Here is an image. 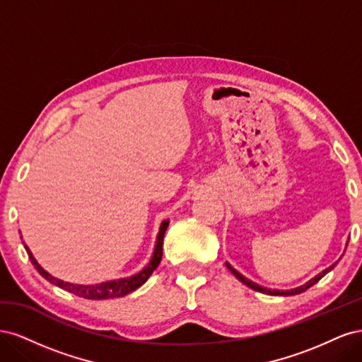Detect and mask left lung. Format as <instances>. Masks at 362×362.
Returning <instances> with one entry per match:
<instances>
[{
	"label": "left lung",
	"mask_w": 362,
	"mask_h": 362,
	"mask_svg": "<svg viewBox=\"0 0 362 362\" xmlns=\"http://www.w3.org/2000/svg\"><path fill=\"white\" fill-rule=\"evenodd\" d=\"M347 245H349V240H347V242H346V247H347ZM343 258V255L341 257H339L338 258V261L339 259H341ZM338 261H335L334 262V264L332 266H329V267H327V269H325L323 272H320L319 273V275H317V276H314L313 279H310L308 282H305L303 284V286H300V287H296V288H291V290H272V288H266V287H262V286H258V284L257 282H254V281H250V279H247L246 276H243L242 275V273H240V272H237L231 264H229V262L226 261L225 262V264H226V267L229 269V270H231V273H233V275L240 281V282H243L245 284V286H247L249 288H252V290H255V291H259V293H264V294H270V296H294V294H300V293H303L305 290H308L310 287H313L314 286V284H317V282H319L325 275H326V273H329L337 264H338Z\"/></svg>",
	"instance_id": "obj_1"
}]
</instances>
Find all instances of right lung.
Segmentation results:
<instances>
[{
	"label": "right lung",
	"instance_id": "right-lung-1",
	"mask_svg": "<svg viewBox=\"0 0 362 362\" xmlns=\"http://www.w3.org/2000/svg\"><path fill=\"white\" fill-rule=\"evenodd\" d=\"M168 226H169V218H168V221L161 222L158 234H157V240H156L154 252H152V257H151L148 264L140 272L134 273V275H131L128 278H119V279H113V281H105V282H101V284H90V286H83V284H71V282H64L59 278H54L39 264L36 258L33 257L28 246L24 245V247L27 250L31 264L36 267V270L40 273L43 278L49 281L51 284H54V286H57V287L66 290V291H69L75 296H78V298L90 299V300L115 299V298H122V296H127L131 291H134L139 287L144 286V284L148 281V278L152 275V272H154L158 267L161 257H163V238H164V234H166ZM21 238H23V237H21Z\"/></svg>",
	"mask_w": 362,
	"mask_h": 362
}]
</instances>
